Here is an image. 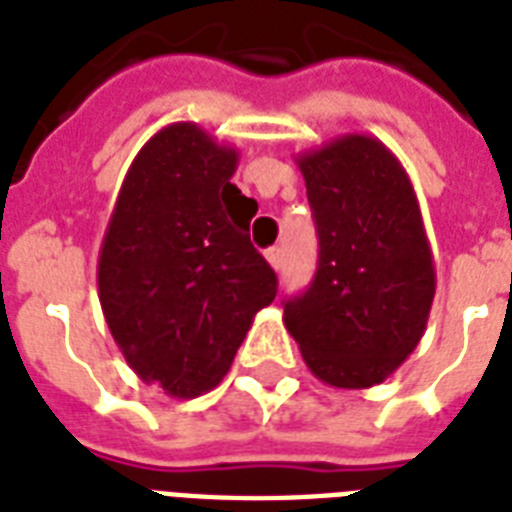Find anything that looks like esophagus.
Instances as JSON below:
<instances>
[{
    "mask_svg": "<svg viewBox=\"0 0 512 512\" xmlns=\"http://www.w3.org/2000/svg\"><path fill=\"white\" fill-rule=\"evenodd\" d=\"M265 260H268V263H271L273 268L279 271V268H281V249H279V247L265 249Z\"/></svg>",
    "mask_w": 512,
    "mask_h": 512,
    "instance_id": "34e87169",
    "label": "esophagus"
}]
</instances>
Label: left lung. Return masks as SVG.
I'll return each mask as SVG.
<instances>
[{
    "label": "left lung",
    "mask_w": 512,
    "mask_h": 512,
    "mask_svg": "<svg viewBox=\"0 0 512 512\" xmlns=\"http://www.w3.org/2000/svg\"><path fill=\"white\" fill-rule=\"evenodd\" d=\"M319 231L308 292L284 303L303 361L332 388L380 385L425 335L436 265L412 180L382 140L340 135L297 154Z\"/></svg>",
    "instance_id": "obj_1"
}]
</instances>
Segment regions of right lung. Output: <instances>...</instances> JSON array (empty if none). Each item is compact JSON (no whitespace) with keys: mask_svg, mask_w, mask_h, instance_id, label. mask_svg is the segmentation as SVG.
<instances>
[{"mask_svg":"<svg viewBox=\"0 0 512 512\" xmlns=\"http://www.w3.org/2000/svg\"><path fill=\"white\" fill-rule=\"evenodd\" d=\"M239 151L167 124L124 175L98 257L106 324L140 380L196 398L223 380L276 273L249 241Z\"/></svg>","mask_w":512,"mask_h":512,"instance_id":"1","label":"right lung"}]
</instances>
